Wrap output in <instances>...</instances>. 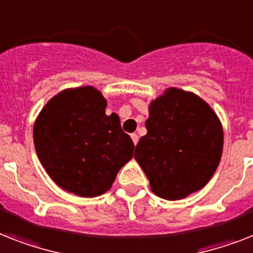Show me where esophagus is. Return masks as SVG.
<instances>
[{
    "label": "esophagus",
    "mask_w": 253,
    "mask_h": 253,
    "mask_svg": "<svg viewBox=\"0 0 253 253\" xmlns=\"http://www.w3.org/2000/svg\"><path fill=\"white\" fill-rule=\"evenodd\" d=\"M130 137H131V141H133V143H134V145H137V143H138V134L133 133V134H130Z\"/></svg>",
    "instance_id": "obj_1"
}]
</instances>
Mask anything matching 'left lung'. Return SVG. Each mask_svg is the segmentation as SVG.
<instances>
[{
	"instance_id": "obj_1",
	"label": "left lung",
	"mask_w": 253,
	"mask_h": 253,
	"mask_svg": "<svg viewBox=\"0 0 253 253\" xmlns=\"http://www.w3.org/2000/svg\"><path fill=\"white\" fill-rule=\"evenodd\" d=\"M147 134L135 146L137 160L152 193L178 200L213 176L222 154L224 133L213 110L198 95L169 87L150 104Z\"/></svg>"
}]
</instances>
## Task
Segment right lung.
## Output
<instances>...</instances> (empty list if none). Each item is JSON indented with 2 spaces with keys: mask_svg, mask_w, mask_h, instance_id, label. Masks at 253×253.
<instances>
[{
  "mask_svg": "<svg viewBox=\"0 0 253 253\" xmlns=\"http://www.w3.org/2000/svg\"><path fill=\"white\" fill-rule=\"evenodd\" d=\"M106 99L91 86L67 89L50 99L33 126L37 156L51 179L83 198L106 193L134 143Z\"/></svg>",
  "mask_w": 253,
  "mask_h": 253,
  "instance_id": "right-lung-1",
  "label": "right lung"
}]
</instances>
